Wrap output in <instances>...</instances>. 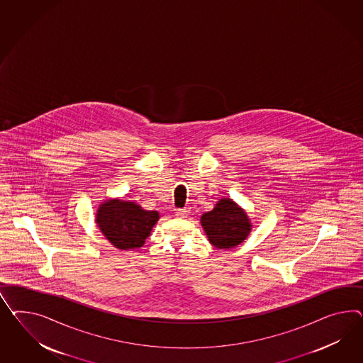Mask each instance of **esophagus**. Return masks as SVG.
<instances>
[{
  "label": "esophagus",
  "mask_w": 363,
  "mask_h": 363,
  "mask_svg": "<svg viewBox=\"0 0 363 363\" xmlns=\"http://www.w3.org/2000/svg\"><path fill=\"white\" fill-rule=\"evenodd\" d=\"M176 216L178 218H186L189 216V210L187 208H179V210H177Z\"/></svg>",
  "instance_id": "1"
}]
</instances>
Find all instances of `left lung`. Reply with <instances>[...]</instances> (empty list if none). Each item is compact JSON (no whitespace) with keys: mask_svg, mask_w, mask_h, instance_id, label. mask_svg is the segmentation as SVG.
<instances>
[{"mask_svg":"<svg viewBox=\"0 0 363 363\" xmlns=\"http://www.w3.org/2000/svg\"><path fill=\"white\" fill-rule=\"evenodd\" d=\"M201 223L210 243L219 248H233L240 245L251 231L247 214L228 198L220 199L213 211L205 213Z\"/></svg>","mask_w":363,"mask_h":363,"instance_id":"obj_1","label":"left lung"}]
</instances>
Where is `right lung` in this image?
Masks as SVG:
<instances>
[{"mask_svg":"<svg viewBox=\"0 0 363 363\" xmlns=\"http://www.w3.org/2000/svg\"><path fill=\"white\" fill-rule=\"evenodd\" d=\"M158 218L157 211H147L133 202L116 199L99 207L96 223L116 248L130 250L145 243Z\"/></svg>","mask_w":363,"mask_h":363,"instance_id":"obj_1","label":"right lung"}]
</instances>
